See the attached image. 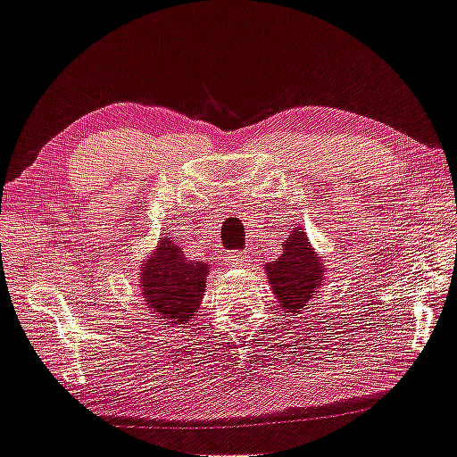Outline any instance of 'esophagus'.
<instances>
[{
	"label": "esophagus",
	"instance_id": "34e87169",
	"mask_svg": "<svg viewBox=\"0 0 457 457\" xmlns=\"http://www.w3.org/2000/svg\"><path fill=\"white\" fill-rule=\"evenodd\" d=\"M227 262L230 268H246L250 264V256L248 253H237L227 256Z\"/></svg>",
	"mask_w": 457,
	"mask_h": 457
}]
</instances>
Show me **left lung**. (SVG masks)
I'll list each match as a JSON object with an SVG mask.
<instances>
[{
  "instance_id": "1",
  "label": "left lung",
  "mask_w": 457,
  "mask_h": 457,
  "mask_svg": "<svg viewBox=\"0 0 457 457\" xmlns=\"http://www.w3.org/2000/svg\"><path fill=\"white\" fill-rule=\"evenodd\" d=\"M280 310L302 313L325 280V260L315 253L307 232L295 227L282 245V254L264 266Z\"/></svg>"
}]
</instances>
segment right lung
<instances>
[{
    "label": "right lung",
    "mask_w": 457,
    "mask_h": 457,
    "mask_svg": "<svg viewBox=\"0 0 457 457\" xmlns=\"http://www.w3.org/2000/svg\"><path fill=\"white\" fill-rule=\"evenodd\" d=\"M139 270V294L160 325H183L197 313L211 264L193 262L171 238L162 237Z\"/></svg>",
    "instance_id": "1"
}]
</instances>
